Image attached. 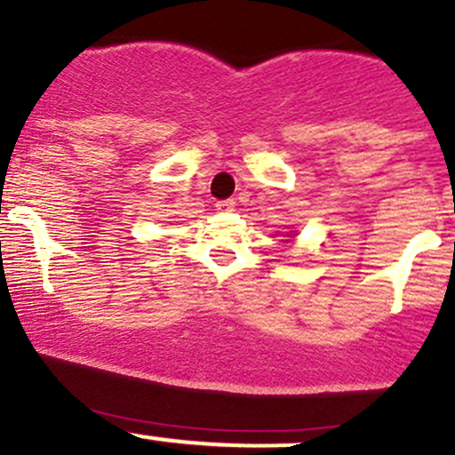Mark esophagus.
Wrapping results in <instances>:
<instances>
[{
  "label": "esophagus",
  "instance_id": "obj_1",
  "mask_svg": "<svg viewBox=\"0 0 455 455\" xmlns=\"http://www.w3.org/2000/svg\"><path fill=\"white\" fill-rule=\"evenodd\" d=\"M214 206H217L219 212H229V211H234L236 202H234V200H219L217 204H214Z\"/></svg>",
  "mask_w": 455,
  "mask_h": 455
}]
</instances>
